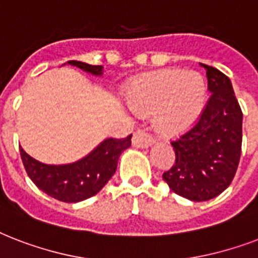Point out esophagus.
<instances>
[{
	"mask_svg": "<svg viewBox=\"0 0 258 258\" xmlns=\"http://www.w3.org/2000/svg\"><path fill=\"white\" fill-rule=\"evenodd\" d=\"M154 143V139L151 138V135L149 134H146L145 131H137V133L134 134L133 137V145L135 147H139V149H145V147H149Z\"/></svg>",
	"mask_w": 258,
	"mask_h": 258,
	"instance_id": "obj_1",
	"label": "esophagus"
}]
</instances>
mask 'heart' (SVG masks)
<instances>
[{"label": "heart", "mask_w": 258, "mask_h": 258, "mask_svg": "<svg viewBox=\"0 0 258 258\" xmlns=\"http://www.w3.org/2000/svg\"><path fill=\"white\" fill-rule=\"evenodd\" d=\"M125 97L135 112H154L158 133L172 138L186 133L200 119L206 103V84L196 71L170 68L137 79Z\"/></svg>", "instance_id": "b5f03b06"}]
</instances>
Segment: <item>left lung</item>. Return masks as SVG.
<instances>
[{
	"label": "left lung",
	"mask_w": 258,
	"mask_h": 258,
	"mask_svg": "<svg viewBox=\"0 0 258 258\" xmlns=\"http://www.w3.org/2000/svg\"><path fill=\"white\" fill-rule=\"evenodd\" d=\"M206 70L212 93L198 123L171 142L175 163L163 180L178 196L209 201L229 187L236 175L242 145V111L230 79L213 67Z\"/></svg>",
	"instance_id": "1"
}]
</instances>
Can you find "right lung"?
<instances>
[{
  "instance_id": "right-lung-1",
  "label": "right lung",
  "mask_w": 258,
  "mask_h": 258,
  "mask_svg": "<svg viewBox=\"0 0 258 258\" xmlns=\"http://www.w3.org/2000/svg\"><path fill=\"white\" fill-rule=\"evenodd\" d=\"M67 64L93 76L103 75L101 66H89L75 60ZM131 137L104 139L88 155L67 165H45L28 155L22 147L20 154L28 175L40 190L58 201L76 204L97 194L112 178L120 154L131 146Z\"/></svg>"
}]
</instances>
